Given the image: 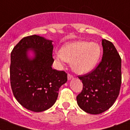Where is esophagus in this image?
<instances>
[{"label":"esophagus","mask_w":130,"mask_h":130,"mask_svg":"<svg viewBox=\"0 0 130 130\" xmlns=\"http://www.w3.org/2000/svg\"><path fill=\"white\" fill-rule=\"evenodd\" d=\"M72 79H73V75H70V74H68V80H71Z\"/></svg>","instance_id":"obj_1"}]
</instances>
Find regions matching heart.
<instances>
[{"instance_id":"heart-1","label":"heart","mask_w":130,"mask_h":130,"mask_svg":"<svg viewBox=\"0 0 130 130\" xmlns=\"http://www.w3.org/2000/svg\"><path fill=\"white\" fill-rule=\"evenodd\" d=\"M101 54L102 49L98 43L76 41L64 45L56 58L59 61L71 63L73 72L79 75H85L96 68Z\"/></svg>"}]
</instances>
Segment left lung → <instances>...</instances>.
<instances>
[{
    "instance_id": "1",
    "label": "left lung",
    "mask_w": 130,
    "mask_h": 130,
    "mask_svg": "<svg viewBox=\"0 0 130 130\" xmlns=\"http://www.w3.org/2000/svg\"><path fill=\"white\" fill-rule=\"evenodd\" d=\"M102 61L91 73L79 76L83 84L77 102L87 113L98 115L109 109L119 94L121 85V58L114 45L102 40Z\"/></svg>"
}]
</instances>
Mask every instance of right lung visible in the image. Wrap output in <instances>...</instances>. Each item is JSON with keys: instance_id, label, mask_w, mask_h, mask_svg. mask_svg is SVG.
<instances>
[{"instance_id": "add662e5", "label": "right lung", "mask_w": 130, "mask_h": 130, "mask_svg": "<svg viewBox=\"0 0 130 130\" xmlns=\"http://www.w3.org/2000/svg\"><path fill=\"white\" fill-rule=\"evenodd\" d=\"M52 43L42 36H30L21 40L11 53L13 94L21 105L34 112L51 107L57 101L60 87L68 80L64 71L52 68Z\"/></svg>"}]
</instances>
